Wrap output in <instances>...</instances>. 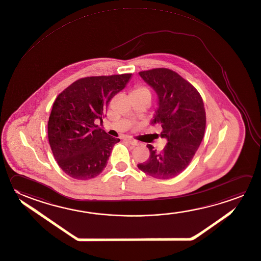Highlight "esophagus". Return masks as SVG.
Instances as JSON below:
<instances>
[{
	"mask_svg": "<svg viewBox=\"0 0 261 261\" xmlns=\"http://www.w3.org/2000/svg\"><path fill=\"white\" fill-rule=\"evenodd\" d=\"M126 141H127V142L129 143L130 145H133V146H136V145L139 144V142H138L137 141H135V140H133V139H127Z\"/></svg>",
	"mask_w": 261,
	"mask_h": 261,
	"instance_id": "1",
	"label": "esophagus"
}]
</instances>
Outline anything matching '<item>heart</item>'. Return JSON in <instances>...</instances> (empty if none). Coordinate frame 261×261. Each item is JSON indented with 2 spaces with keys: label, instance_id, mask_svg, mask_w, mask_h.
Listing matches in <instances>:
<instances>
[{
  "label": "heart",
  "instance_id": "heart-1",
  "mask_svg": "<svg viewBox=\"0 0 261 261\" xmlns=\"http://www.w3.org/2000/svg\"><path fill=\"white\" fill-rule=\"evenodd\" d=\"M143 91H148L147 89H145V88H142V87H140V88H137V89H135V90L133 91V93H139V92H143Z\"/></svg>",
  "mask_w": 261,
  "mask_h": 261
}]
</instances>
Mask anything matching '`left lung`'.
Segmentation results:
<instances>
[{
    "label": "left lung",
    "instance_id": "obj_1",
    "mask_svg": "<svg viewBox=\"0 0 261 261\" xmlns=\"http://www.w3.org/2000/svg\"><path fill=\"white\" fill-rule=\"evenodd\" d=\"M158 97L151 123L160 124V136L167 140L162 151L147 144L150 156L139 169L159 179H168L185 170L203 139L206 113L199 92L175 71L157 68L140 71Z\"/></svg>",
    "mask_w": 261,
    "mask_h": 261
}]
</instances>
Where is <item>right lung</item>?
<instances>
[{"label":"right lung","instance_id":"add662e5","mask_svg":"<svg viewBox=\"0 0 261 261\" xmlns=\"http://www.w3.org/2000/svg\"><path fill=\"white\" fill-rule=\"evenodd\" d=\"M132 73L81 78L58 95L47 122L53 155L63 172L86 180L104 170L113 146L120 140L109 136L97 122L109 101L125 88Z\"/></svg>","mask_w":261,"mask_h":261}]
</instances>
